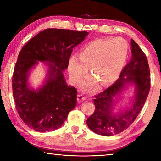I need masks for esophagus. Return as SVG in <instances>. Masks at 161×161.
<instances>
[{
  "mask_svg": "<svg viewBox=\"0 0 161 161\" xmlns=\"http://www.w3.org/2000/svg\"><path fill=\"white\" fill-rule=\"evenodd\" d=\"M86 99V97H84L83 94H79L77 96V100L79 102H81Z\"/></svg>",
  "mask_w": 161,
  "mask_h": 161,
  "instance_id": "obj_1",
  "label": "esophagus"
}]
</instances>
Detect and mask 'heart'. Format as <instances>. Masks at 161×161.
<instances>
[{"instance_id":"1","label":"heart","mask_w":161,"mask_h":161,"mask_svg":"<svg viewBox=\"0 0 161 161\" xmlns=\"http://www.w3.org/2000/svg\"><path fill=\"white\" fill-rule=\"evenodd\" d=\"M128 43L121 37L97 39L87 43L81 49L79 58L69 59L68 70L72 82L80 84L90 67L94 76L84 82V89L92 92L99 82L103 86L115 81L121 75L128 55Z\"/></svg>"}]
</instances>
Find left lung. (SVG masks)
<instances>
[{
	"mask_svg": "<svg viewBox=\"0 0 161 161\" xmlns=\"http://www.w3.org/2000/svg\"><path fill=\"white\" fill-rule=\"evenodd\" d=\"M131 59L122 69L119 78L104 91L95 96V111L86 124L97 134L110 136L123 132L129 127L142 109L151 88L148 59L145 53L131 40ZM135 85L136 96L132 107L126 112L114 114V98L127 84Z\"/></svg>",
	"mask_w": 161,
	"mask_h": 161,
	"instance_id": "left-lung-1",
	"label": "left lung"
}]
</instances>
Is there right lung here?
Returning <instances> with one entry per match:
<instances>
[{
    "label": "right lung",
    "instance_id": "add662e5",
    "mask_svg": "<svg viewBox=\"0 0 161 161\" xmlns=\"http://www.w3.org/2000/svg\"><path fill=\"white\" fill-rule=\"evenodd\" d=\"M86 31L48 28L21 49L13 71V94L20 119L39 132L59 129L77 105V91L65 81L73 48L85 39ZM37 61L49 62L48 80L36 91L27 86L29 70Z\"/></svg>",
    "mask_w": 161,
    "mask_h": 161
}]
</instances>
